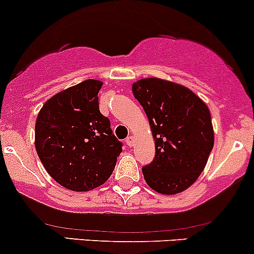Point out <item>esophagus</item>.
I'll return each mask as SVG.
<instances>
[{
  "label": "esophagus",
  "instance_id": "esophagus-1",
  "mask_svg": "<svg viewBox=\"0 0 254 254\" xmlns=\"http://www.w3.org/2000/svg\"><path fill=\"white\" fill-rule=\"evenodd\" d=\"M133 143H134V138H133L132 135H129V137L126 138V144L128 146H133Z\"/></svg>",
  "mask_w": 254,
  "mask_h": 254
}]
</instances>
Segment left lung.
<instances>
[{"label":"left lung","mask_w":254,"mask_h":254,"mask_svg":"<svg viewBox=\"0 0 254 254\" xmlns=\"http://www.w3.org/2000/svg\"><path fill=\"white\" fill-rule=\"evenodd\" d=\"M132 91L155 140V158L142 169L145 182L161 194L184 192L202 174L214 145L208 106L188 88L159 78L138 80Z\"/></svg>","instance_id":"1"}]
</instances>
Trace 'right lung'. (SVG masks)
<instances>
[{
  "mask_svg": "<svg viewBox=\"0 0 254 254\" xmlns=\"http://www.w3.org/2000/svg\"><path fill=\"white\" fill-rule=\"evenodd\" d=\"M103 82L87 79L60 91L41 108L35 124V149L48 174L74 192L108 181L122 151L110 120L99 110Z\"/></svg>",
  "mask_w": 254,
  "mask_h": 254,
  "instance_id": "right-lung-1",
  "label": "right lung"
}]
</instances>
